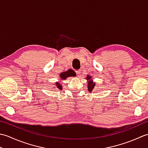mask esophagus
<instances>
[{
    "label": "esophagus",
    "instance_id": "esophagus-1",
    "mask_svg": "<svg viewBox=\"0 0 148 148\" xmlns=\"http://www.w3.org/2000/svg\"><path fill=\"white\" fill-rule=\"evenodd\" d=\"M76 73L77 74V75L78 76H80V74H81V71L80 70H77V71H76Z\"/></svg>",
    "mask_w": 148,
    "mask_h": 148
}]
</instances>
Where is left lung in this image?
<instances>
[{
    "label": "left lung",
    "instance_id": "obj_1",
    "mask_svg": "<svg viewBox=\"0 0 148 148\" xmlns=\"http://www.w3.org/2000/svg\"><path fill=\"white\" fill-rule=\"evenodd\" d=\"M86 79L88 81V90L90 92L93 90L94 87L95 86V83L93 82L92 79L91 78V76H88V75L86 77Z\"/></svg>",
    "mask_w": 148,
    "mask_h": 148
}]
</instances>
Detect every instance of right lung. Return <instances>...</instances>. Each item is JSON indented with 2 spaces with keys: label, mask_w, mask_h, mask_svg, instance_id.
Wrapping results in <instances>:
<instances>
[{
  "label": "right lung",
  "mask_w": 148,
  "mask_h": 148,
  "mask_svg": "<svg viewBox=\"0 0 148 148\" xmlns=\"http://www.w3.org/2000/svg\"><path fill=\"white\" fill-rule=\"evenodd\" d=\"M76 73H75L74 71L72 70H69L66 72H62V73L60 74V81L64 80L67 79L69 77H71V76H76ZM56 87L58 88L59 90H62V84H60L59 82H56Z\"/></svg>",
  "instance_id": "add662e5"
}]
</instances>
